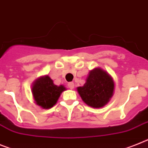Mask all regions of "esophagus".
<instances>
[{
    "instance_id": "1",
    "label": "esophagus",
    "mask_w": 148,
    "mask_h": 148,
    "mask_svg": "<svg viewBox=\"0 0 148 148\" xmlns=\"http://www.w3.org/2000/svg\"><path fill=\"white\" fill-rule=\"evenodd\" d=\"M67 85H68V88H69V89H73L74 87H75V84H74V83L73 82H69Z\"/></svg>"
}]
</instances>
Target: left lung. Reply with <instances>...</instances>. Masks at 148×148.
<instances>
[{"mask_svg":"<svg viewBox=\"0 0 148 148\" xmlns=\"http://www.w3.org/2000/svg\"><path fill=\"white\" fill-rule=\"evenodd\" d=\"M114 83L108 73L101 68L90 70L86 82L77 90L81 98L88 106L93 108H101L109 102L113 96Z\"/></svg>","mask_w":148,"mask_h":148,"instance_id":"1","label":"left lung"}]
</instances>
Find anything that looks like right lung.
Instances as JSON below:
<instances>
[{"instance_id": "right-lung-1", "label": "right lung", "mask_w": 148, "mask_h": 148, "mask_svg": "<svg viewBox=\"0 0 148 148\" xmlns=\"http://www.w3.org/2000/svg\"><path fill=\"white\" fill-rule=\"evenodd\" d=\"M65 90L64 85H55L49 75L40 77L32 85V93L35 103L45 109L55 106L61 93Z\"/></svg>"}]
</instances>
